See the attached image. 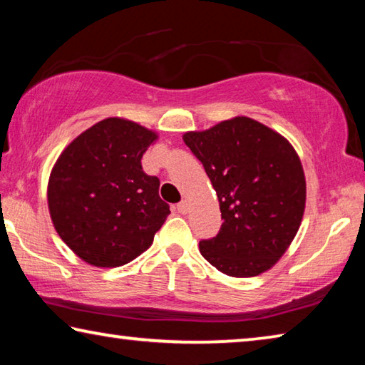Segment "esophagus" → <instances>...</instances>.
Instances as JSON below:
<instances>
[{"mask_svg": "<svg viewBox=\"0 0 365 365\" xmlns=\"http://www.w3.org/2000/svg\"><path fill=\"white\" fill-rule=\"evenodd\" d=\"M188 209H190V206H188L187 201H180V202H178V205H177V211L180 212V214H187Z\"/></svg>", "mask_w": 365, "mask_h": 365, "instance_id": "obj_1", "label": "esophagus"}]
</instances>
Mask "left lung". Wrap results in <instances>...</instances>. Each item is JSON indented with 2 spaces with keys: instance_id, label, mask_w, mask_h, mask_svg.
Returning a JSON list of instances; mask_svg holds the SVG:
<instances>
[{
  "instance_id": "left-lung-1",
  "label": "left lung",
  "mask_w": 365,
  "mask_h": 365,
  "mask_svg": "<svg viewBox=\"0 0 365 365\" xmlns=\"http://www.w3.org/2000/svg\"><path fill=\"white\" fill-rule=\"evenodd\" d=\"M183 141L217 193L224 224L201 240L202 257L222 274L255 277L269 270L298 232L306 180L293 146L250 117H235Z\"/></svg>"
}]
</instances>
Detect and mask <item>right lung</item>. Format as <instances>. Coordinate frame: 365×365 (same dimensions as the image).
<instances>
[{
  "label": "right lung",
  "mask_w": 365,
  "mask_h": 365,
  "mask_svg": "<svg viewBox=\"0 0 365 365\" xmlns=\"http://www.w3.org/2000/svg\"><path fill=\"white\" fill-rule=\"evenodd\" d=\"M156 133L109 117L72 141L54 164L48 206L63 242L96 267H119L150 248L170 214L141 158Z\"/></svg>",
  "instance_id": "add662e5"
}]
</instances>
